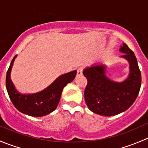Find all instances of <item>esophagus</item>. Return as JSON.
I'll use <instances>...</instances> for the list:
<instances>
[{"mask_svg":"<svg viewBox=\"0 0 148 148\" xmlns=\"http://www.w3.org/2000/svg\"><path fill=\"white\" fill-rule=\"evenodd\" d=\"M83 67H79V68L77 69V75H82L83 73Z\"/></svg>","mask_w":148,"mask_h":148,"instance_id":"obj_1","label":"esophagus"}]
</instances>
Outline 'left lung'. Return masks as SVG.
<instances>
[{
    "label": "left lung",
    "instance_id": "left-lung-1",
    "mask_svg": "<svg viewBox=\"0 0 148 148\" xmlns=\"http://www.w3.org/2000/svg\"><path fill=\"white\" fill-rule=\"evenodd\" d=\"M120 51L130 64V74L122 82L112 81L105 74V66L95 65L83 71L87 79L84 99L89 110L102 116H114L127 110L136 99L141 86V72L133 51L125 44Z\"/></svg>",
    "mask_w": 148,
    "mask_h": 148
}]
</instances>
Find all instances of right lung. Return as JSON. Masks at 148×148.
<instances>
[{
    "mask_svg": "<svg viewBox=\"0 0 148 148\" xmlns=\"http://www.w3.org/2000/svg\"><path fill=\"white\" fill-rule=\"evenodd\" d=\"M17 55L13 57L6 74L7 92L13 105L21 112L32 117H43L54 111L60 101L64 87L75 78L76 70L58 77L43 91L31 95H23L16 90L10 79V71Z\"/></svg>",
    "mask_w": 148,
    "mask_h": 148,
    "instance_id": "add662e5",
    "label": "right lung"
}]
</instances>
